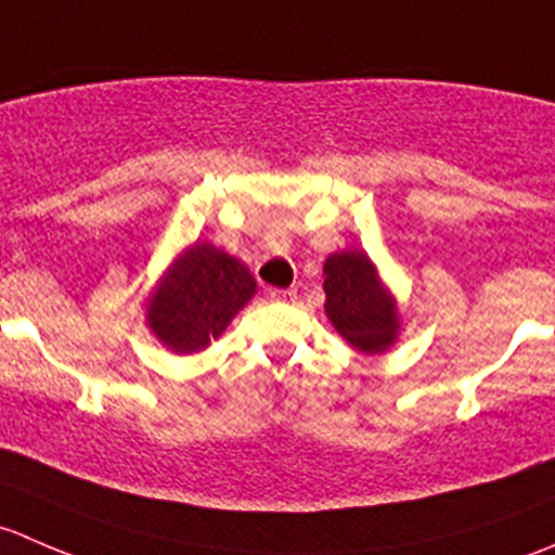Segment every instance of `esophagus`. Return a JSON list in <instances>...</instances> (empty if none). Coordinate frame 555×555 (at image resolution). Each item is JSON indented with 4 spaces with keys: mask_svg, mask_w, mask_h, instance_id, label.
I'll use <instances>...</instances> for the list:
<instances>
[{
    "mask_svg": "<svg viewBox=\"0 0 555 555\" xmlns=\"http://www.w3.org/2000/svg\"><path fill=\"white\" fill-rule=\"evenodd\" d=\"M268 298L276 300V304H295L298 300V289H271Z\"/></svg>",
    "mask_w": 555,
    "mask_h": 555,
    "instance_id": "esophagus-1",
    "label": "esophagus"
}]
</instances>
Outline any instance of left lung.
I'll list each match as a JSON object with an SVG mask.
<instances>
[{
	"mask_svg": "<svg viewBox=\"0 0 555 555\" xmlns=\"http://www.w3.org/2000/svg\"><path fill=\"white\" fill-rule=\"evenodd\" d=\"M324 313L362 354H384L400 333L395 298L360 249L335 251L324 260Z\"/></svg>",
	"mask_w": 555,
	"mask_h": 555,
	"instance_id": "1",
	"label": "left lung"
}]
</instances>
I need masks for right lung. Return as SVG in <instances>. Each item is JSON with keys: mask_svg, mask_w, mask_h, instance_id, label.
<instances>
[{"mask_svg": "<svg viewBox=\"0 0 555 555\" xmlns=\"http://www.w3.org/2000/svg\"><path fill=\"white\" fill-rule=\"evenodd\" d=\"M255 279L242 260L198 242L171 262L147 300L155 338L177 354H195L222 335L255 295Z\"/></svg>", "mask_w": 555, "mask_h": 555, "instance_id": "obj_1", "label": "right lung"}]
</instances>
